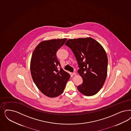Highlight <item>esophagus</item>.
Returning a JSON list of instances; mask_svg holds the SVG:
<instances>
[{"label": "esophagus", "instance_id": "1", "mask_svg": "<svg viewBox=\"0 0 131 131\" xmlns=\"http://www.w3.org/2000/svg\"><path fill=\"white\" fill-rule=\"evenodd\" d=\"M76 74H77V73H76V72H73L72 73V75H75Z\"/></svg>", "mask_w": 131, "mask_h": 131}]
</instances>
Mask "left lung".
Returning <instances> with one entry per match:
<instances>
[{"instance_id":"1","label":"left lung","mask_w":131,"mask_h":131,"mask_svg":"<svg viewBox=\"0 0 131 131\" xmlns=\"http://www.w3.org/2000/svg\"><path fill=\"white\" fill-rule=\"evenodd\" d=\"M65 45L72 50L80 69L78 73L83 82L77 89L84 95L97 93L106 80L108 59L103 47L92 38L69 39Z\"/></svg>"}]
</instances>
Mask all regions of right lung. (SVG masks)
Returning a JSON list of instances; mask_svg holds the SVG:
<instances>
[{
	"label": "right lung",
	"instance_id": "add662e5",
	"mask_svg": "<svg viewBox=\"0 0 131 131\" xmlns=\"http://www.w3.org/2000/svg\"><path fill=\"white\" fill-rule=\"evenodd\" d=\"M66 38L42 41L34 50L30 61L32 78L38 89L50 98L62 93L70 74L60 68L56 53Z\"/></svg>",
	"mask_w": 131,
	"mask_h": 131
}]
</instances>
